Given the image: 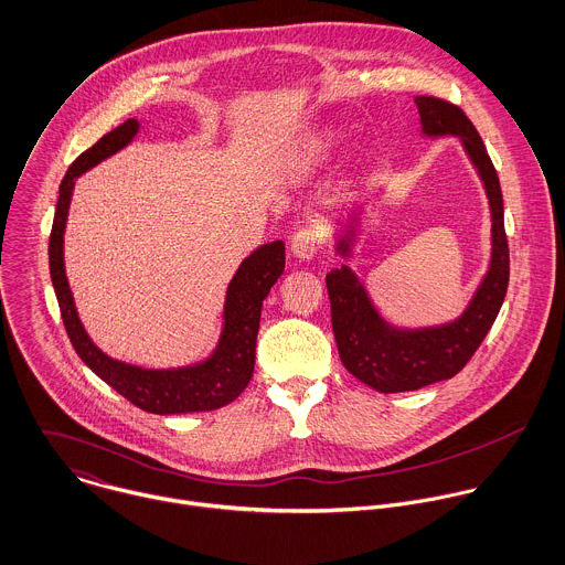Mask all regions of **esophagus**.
Returning a JSON list of instances; mask_svg holds the SVG:
<instances>
[{
  "label": "esophagus",
  "instance_id": "esophagus-1",
  "mask_svg": "<svg viewBox=\"0 0 565 565\" xmlns=\"http://www.w3.org/2000/svg\"><path fill=\"white\" fill-rule=\"evenodd\" d=\"M321 248V235L317 228L312 226H303L299 228L295 235H292V242H290V250L297 259L301 262H310L315 259V255L319 253Z\"/></svg>",
  "mask_w": 565,
  "mask_h": 565
}]
</instances>
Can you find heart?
<instances>
[{"label": "heart", "mask_w": 565, "mask_h": 565, "mask_svg": "<svg viewBox=\"0 0 565 565\" xmlns=\"http://www.w3.org/2000/svg\"><path fill=\"white\" fill-rule=\"evenodd\" d=\"M340 143L339 128H326L321 132H317L310 141H306L303 152H301V166L306 170H315L317 166H321Z\"/></svg>", "instance_id": "b5f03b06"}]
</instances>
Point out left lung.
I'll return each mask as SVG.
<instances>
[{
	"instance_id": "1",
	"label": "left lung",
	"mask_w": 565,
	"mask_h": 565,
	"mask_svg": "<svg viewBox=\"0 0 565 565\" xmlns=\"http://www.w3.org/2000/svg\"><path fill=\"white\" fill-rule=\"evenodd\" d=\"M426 137H458L476 168L491 210V259L465 312L454 321L430 328H399L386 321L371 301L358 275L342 264L328 273L326 284L332 303V328L344 369L380 393L417 391L450 380L476 353L491 330L509 286V244L504 233V205L498 172L487 148L456 105L433 96H415ZM358 218L337 233V253L353 255Z\"/></svg>"
}]
</instances>
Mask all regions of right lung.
I'll return each instance as SVG.
<instances>
[{
  "mask_svg": "<svg viewBox=\"0 0 565 565\" xmlns=\"http://www.w3.org/2000/svg\"><path fill=\"white\" fill-rule=\"evenodd\" d=\"M139 132L137 119H126L100 137L67 170L50 235V275L58 299L61 317L81 360L119 395L146 413L179 415L216 411L231 404L250 382L255 366V340L259 330L262 301L268 297L286 266V246L281 239L255 248L228 281L223 312V332L214 353L201 362L177 369H146L107 355L89 339L65 275L63 235L76 179L126 148Z\"/></svg>",
  "mask_w": 565,
  "mask_h": 565,
  "instance_id": "1",
  "label": "right lung"
}]
</instances>
